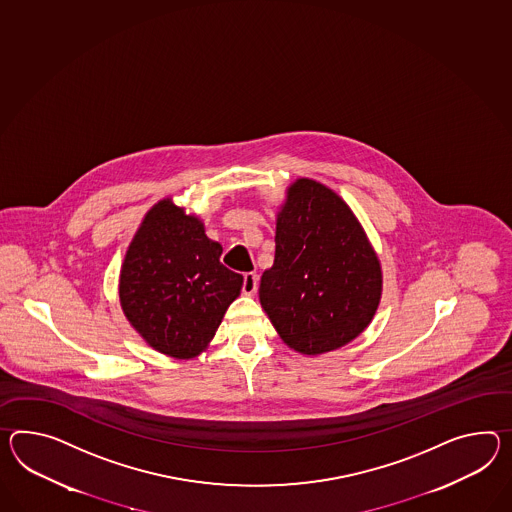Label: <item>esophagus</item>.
Returning <instances> with one entry per match:
<instances>
[{"instance_id": "1", "label": "esophagus", "mask_w": 512, "mask_h": 512, "mask_svg": "<svg viewBox=\"0 0 512 512\" xmlns=\"http://www.w3.org/2000/svg\"><path fill=\"white\" fill-rule=\"evenodd\" d=\"M257 285H259V275L257 274H244V283H242V292L246 296H253L257 292Z\"/></svg>"}]
</instances>
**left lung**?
<instances>
[{
	"mask_svg": "<svg viewBox=\"0 0 512 512\" xmlns=\"http://www.w3.org/2000/svg\"><path fill=\"white\" fill-rule=\"evenodd\" d=\"M381 290V264L346 201L312 179L294 181L259 287L279 337L303 355L342 348L372 322Z\"/></svg>",
	"mask_w": 512,
	"mask_h": 512,
	"instance_id": "1",
	"label": "left lung"
}]
</instances>
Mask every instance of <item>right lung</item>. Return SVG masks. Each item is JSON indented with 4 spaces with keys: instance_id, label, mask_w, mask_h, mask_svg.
I'll use <instances>...</instances> for the list:
<instances>
[{
    "instance_id": "right-lung-1",
    "label": "right lung",
    "mask_w": 512,
    "mask_h": 512,
    "mask_svg": "<svg viewBox=\"0 0 512 512\" xmlns=\"http://www.w3.org/2000/svg\"><path fill=\"white\" fill-rule=\"evenodd\" d=\"M222 246L170 198L153 205L125 253L120 303L151 348L192 359L209 346L244 277L220 262Z\"/></svg>"
}]
</instances>
